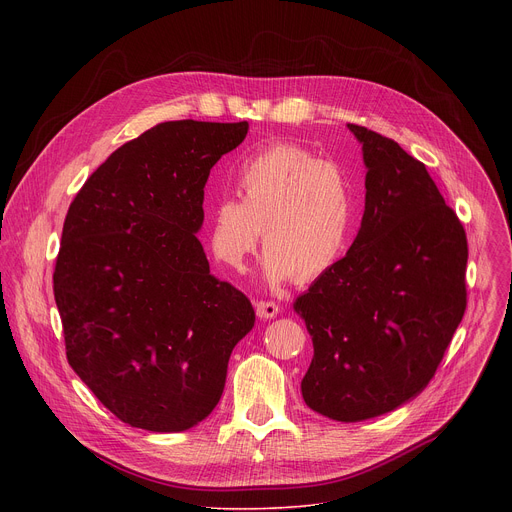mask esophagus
<instances>
[{
	"label": "esophagus",
	"instance_id": "34e87169",
	"mask_svg": "<svg viewBox=\"0 0 512 512\" xmlns=\"http://www.w3.org/2000/svg\"><path fill=\"white\" fill-rule=\"evenodd\" d=\"M255 310H257V316L263 318V320H271L279 314V304L271 302V300H259L255 304Z\"/></svg>",
	"mask_w": 512,
	"mask_h": 512
}]
</instances>
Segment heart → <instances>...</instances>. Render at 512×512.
I'll use <instances>...</instances> for the list:
<instances>
[{"mask_svg": "<svg viewBox=\"0 0 512 512\" xmlns=\"http://www.w3.org/2000/svg\"><path fill=\"white\" fill-rule=\"evenodd\" d=\"M241 196L210 206L214 257L239 269L265 227L263 273L271 283L314 281L346 253L358 225V194L344 166L296 143H275L237 170Z\"/></svg>", "mask_w": 512, "mask_h": 512, "instance_id": "heart-1", "label": "heart"}]
</instances>
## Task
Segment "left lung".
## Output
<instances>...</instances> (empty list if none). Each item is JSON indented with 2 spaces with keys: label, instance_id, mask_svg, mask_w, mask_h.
<instances>
[{
  "label": "left lung",
  "instance_id": "obj_1",
  "mask_svg": "<svg viewBox=\"0 0 512 512\" xmlns=\"http://www.w3.org/2000/svg\"><path fill=\"white\" fill-rule=\"evenodd\" d=\"M348 129L367 166L362 223L294 304L314 342L302 397L346 423L427 387L466 312L468 263L466 231L425 166L377 131Z\"/></svg>",
  "mask_w": 512,
  "mask_h": 512
}]
</instances>
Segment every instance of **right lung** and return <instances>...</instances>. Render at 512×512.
Segmentation results:
<instances>
[{"label":"right lung","instance_id":"add662e5","mask_svg":"<svg viewBox=\"0 0 512 512\" xmlns=\"http://www.w3.org/2000/svg\"><path fill=\"white\" fill-rule=\"evenodd\" d=\"M247 121H166L123 143L64 218L54 300L66 358L123 423L172 433L221 401L249 298L210 273L196 233L212 166Z\"/></svg>","mask_w":512,"mask_h":512}]
</instances>
